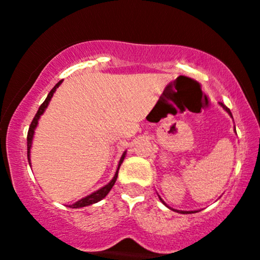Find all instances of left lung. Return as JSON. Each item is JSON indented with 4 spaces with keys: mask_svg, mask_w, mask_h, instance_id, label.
Returning a JSON list of instances; mask_svg holds the SVG:
<instances>
[{
    "mask_svg": "<svg viewBox=\"0 0 260 260\" xmlns=\"http://www.w3.org/2000/svg\"><path fill=\"white\" fill-rule=\"evenodd\" d=\"M220 105H221L222 107H223V109H225L226 110V111H228L229 113H230V116H232V113H231V111H230V109H229V107H226L225 105H223V104L222 103H220ZM160 201L161 202H162L164 203V204H165V202H164L162 201V199H161L160 198ZM166 205V204H165ZM172 210H175V209H172ZM175 211H177V213H182V214H187V213H194V211H180V210H175Z\"/></svg>",
    "mask_w": 260,
    "mask_h": 260,
    "instance_id": "1",
    "label": "left lung"
}]
</instances>
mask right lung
Listing matches in <instances>:
<instances>
[{"label": "right lung", "instance_id": "add662e5", "mask_svg": "<svg viewBox=\"0 0 260 260\" xmlns=\"http://www.w3.org/2000/svg\"><path fill=\"white\" fill-rule=\"evenodd\" d=\"M61 83H62V80H59V82L57 83V84H56L55 86H53L52 90L49 92V95H47L46 99H45L44 103L41 104L40 107H39V110H38L37 115L34 116V118H32V121H31V123H30V127H29V131H28V137H26V144H28V160H29V165H30V159H29V156H30L31 140H32V136H34V129H35V127H37V124H38V120H39V117H40V116L43 115V113H44L45 109H46L47 105H49V101L51 100V98H52L53 92L56 91V89L58 88V85L61 84ZM124 155H126V153H123V155H122V157H121V160H120V164H118L117 171H116V174H115V177L112 178V181L110 182L109 184H106L105 187L100 188L99 190H96V192H94V193H92V194L88 196V197H85V198L80 199V201H78L77 203H74V204L70 205V208H83V207H86V205H90V204H94V203L100 202L101 199L105 198V197L107 196V193H109L110 190H111V188H112L113 184H115L116 180H117L118 170H120V166H121L122 161H123V159H124Z\"/></svg>", "mask_w": 260, "mask_h": 260}]
</instances>
